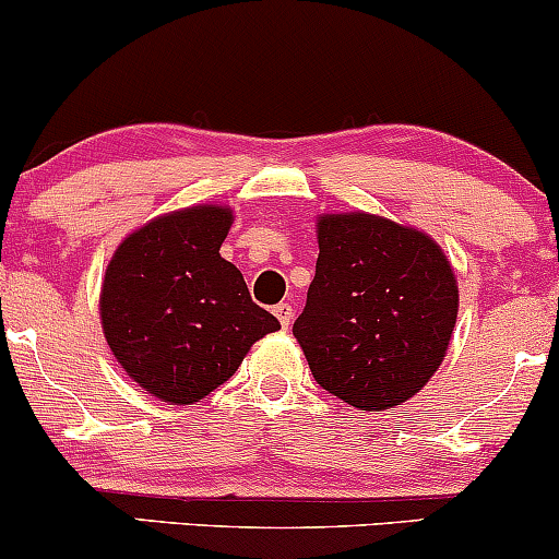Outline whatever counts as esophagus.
I'll return each mask as SVG.
<instances>
[{
	"label": "esophagus",
	"mask_w": 559,
	"mask_h": 559,
	"mask_svg": "<svg viewBox=\"0 0 559 559\" xmlns=\"http://www.w3.org/2000/svg\"><path fill=\"white\" fill-rule=\"evenodd\" d=\"M273 312H275V318H278L281 329H284V331L292 329V323H294V307H292V305H286V301H281V305H275Z\"/></svg>",
	"instance_id": "1"
}]
</instances>
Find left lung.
<instances>
[{"label":"left lung","instance_id":"1","mask_svg":"<svg viewBox=\"0 0 559 559\" xmlns=\"http://www.w3.org/2000/svg\"><path fill=\"white\" fill-rule=\"evenodd\" d=\"M316 278L294 323L316 381L381 413L426 386L457 320V278L423 230L368 213L318 217Z\"/></svg>","mask_w":559,"mask_h":559}]
</instances>
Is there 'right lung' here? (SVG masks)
<instances>
[{"label": "right lung", "mask_w": 559, "mask_h": 559, "mask_svg": "<svg viewBox=\"0 0 559 559\" xmlns=\"http://www.w3.org/2000/svg\"><path fill=\"white\" fill-rule=\"evenodd\" d=\"M234 213L199 204L159 215L115 249L99 316L115 360L141 389L194 404L236 373L265 333L281 329L221 258Z\"/></svg>", "instance_id": "add662e5"}]
</instances>
